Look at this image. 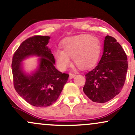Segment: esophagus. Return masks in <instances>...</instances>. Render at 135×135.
Returning <instances> with one entry per match:
<instances>
[{
    "label": "esophagus",
    "mask_w": 135,
    "mask_h": 135,
    "mask_svg": "<svg viewBox=\"0 0 135 135\" xmlns=\"http://www.w3.org/2000/svg\"><path fill=\"white\" fill-rule=\"evenodd\" d=\"M75 76V74H74V73H70V79L74 78V77Z\"/></svg>",
    "instance_id": "34e87169"
}]
</instances>
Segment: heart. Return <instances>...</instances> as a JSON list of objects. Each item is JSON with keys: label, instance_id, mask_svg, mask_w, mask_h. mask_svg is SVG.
<instances>
[{"label": "heart", "instance_id": "1", "mask_svg": "<svg viewBox=\"0 0 135 135\" xmlns=\"http://www.w3.org/2000/svg\"><path fill=\"white\" fill-rule=\"evenodd\" d=\"M63 50L54 51L56 63L61 70H66L70 66L73 58L74 63L81 69L91 67L98 61L102 51V44L97 37L88 34L66 38L62 42Z\"/></svg>", "mask_w": 135, "mask_h": 135}]
</instances>
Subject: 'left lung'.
<instances>
[{"label": "left lung", "mask_w": 135, "mask_h": 135, "mask_svg": "<svg viewBox=\"0 0 135 135\" xmlns=\"http://www.w3.org/2000/svg\"><path fill=\"white\" fill-rule=\"evenodd\" d=\"M126 52L115 38L107 35L103 53L97 66L86 74L83 91L97 103L114 98L122 90L126 80L128 63Z\"/></svg>", "instance_id": "1"}]
</instances>
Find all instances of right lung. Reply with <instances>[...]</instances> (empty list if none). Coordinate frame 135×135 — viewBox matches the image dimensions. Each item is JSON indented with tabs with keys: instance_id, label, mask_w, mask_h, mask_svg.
<instances>
[{
	"instance_id": "1",
	"label": "right lung",
	"mask_w": 135,
	"mask_h": 135,
	"mask_svg": "<svg viewBox=\"0 0 135 135\" xmlns=\"http://www.w3.org/2000/svg\"><path fill=\"white\" fill-rule=\"evenodd\" d=\"M50 37L34 35L23 41L14 53L12 61L15 90L29 104L44 107L58 98L69 74L60 72L55 66V58L47 44ZM41 57L37 71L28 76L22 72L21 62L29 55Z\"/></svg>"
}]
</instances>
